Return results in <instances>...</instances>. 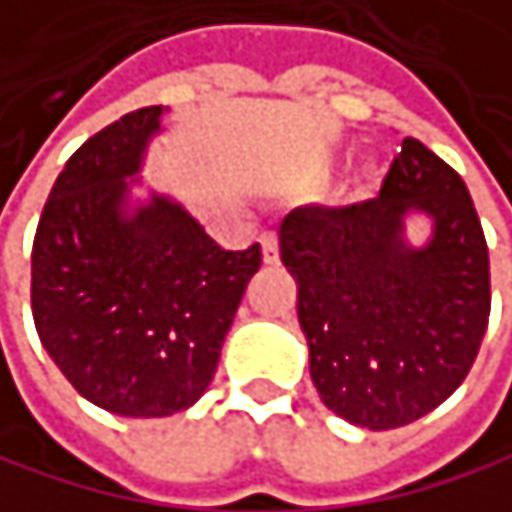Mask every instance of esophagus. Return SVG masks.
Listing matches in <instances>:
<instances>
[{"instance_id":"34e87169","label":"esophagus","mask_w":512,"mask_h":512,"mask_svg":"<svg viewBox=\"0 0 512 512\" xmlns=\"http://www.w3.org/2000/svg\"><path fill=\"white\" fill-rule=\"evenodd\" d=\"M261 248H264V264H279V239H276V233H264Z\"/></svg>"}]
</instances>
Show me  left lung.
<instances>
[{"label": "left lung", "instance_id": "obj_1", "mask_svg": "<svg viewBox=\"0 0 512 512\" xmlns=\"http://www.w3.org/2000/svg\"><path fill=\"white\" fill-rule=\"evenodd\" d=\"M433 218L426 246L404 218ZM321 402L372 432L408 426L471 372L489 327V248L462 176L405 137L375 200L294 209L279 230Z\"/></svg>", "mask_w": 512, "mask_h": 512}]
</instances>
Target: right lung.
I'll list each match as a JSON object with an SVG mask.
<instances>
[{"label": "right lung", "mask_w": 512, "mask_h": 512, "mask_svg": "<svg viewBox=\"0 0 512 512\" xmlns=\"http://www.w3.org/2000/svg\"><path fill=\"white\" fill-rule=\"evenodd\" d=\"M164 107L125 113L56 176L32 242V318L68 384L119 417H167L209 387L261 245L224 251L167 194L131 203Z\"/></svg>", "instance_id": "obj_1"}]
</instances>
